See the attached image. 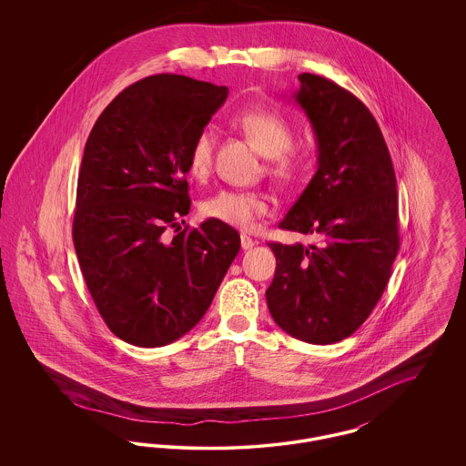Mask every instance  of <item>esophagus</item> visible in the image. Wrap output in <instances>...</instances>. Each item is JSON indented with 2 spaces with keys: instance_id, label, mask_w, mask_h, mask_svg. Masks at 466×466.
Returning <instances> with one entry per match:
<instances>
[{
  "instance_id": "esophagus-1",
  "label": "esophagus",
  "mask_w": 466,
  "mask_h": 466,
  "mask_svg": "<svg viewBox=\"0 0 466 466\" xmlns=\"http://www.w3.org/2000/svg\"><path fill=\"white\" fill-rule=\"evenodd\" d=\"M255 244L257 243H255L251 238H248V236H244V234L241 236V248H243V249H251Z\"/></svg>"
}]
</instances>
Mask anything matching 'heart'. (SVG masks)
<instances>
[{
    "instance_id": "heart-1",
    "label": "heart",
    "mask_w": 466,
    "mask_h": 466,
    "mask_svg": "<svg viewBox=\"0 0 466 466\" xmlns=\"http://www.w3.org/2000/svg\"><path fill=\"white\" fill-rule=\"evenodd\" d=\"M238 126L253 141L257 150L267 157V173L281 183L297 181L304 171V158L291 150L293 127L289 120L272 111H248L238 118ZM217 136L211 127L200 129L188 150V171L206 177L213 167ZM202 215L249 230L268 211V198L255 190L222 188L200 206Z\"/></svg>"
}]
</instances>
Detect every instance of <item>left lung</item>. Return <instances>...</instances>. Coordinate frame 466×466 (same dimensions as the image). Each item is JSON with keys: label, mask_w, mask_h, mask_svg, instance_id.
Segmentation results:
<instances>
[{"label": "left lung", "mask_w": 466, "mask_h": 466, "mask_svg": "<svg viewBox=\"0 0 466 466\" xmlns=\"http://www.w3.org/2000/svg\"><path fill=\"white\" fill-rule=\"evenodd\" d=\"M293 94L318 145V171L279 223L316 244L268 243L274 321L309 344L355 333L376 308L399 253L397 177L374 115L350 90L302 73Z\"/></svg>", "instance_id": "obj_1"}]
</instances>
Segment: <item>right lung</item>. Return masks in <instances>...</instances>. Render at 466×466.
<instances>
[{"instance_id":"1","label":"right lung","mask_w":466,"mask_h":466,"mask_svg":"<svg viewBox=\"0 0 466 466\" xmlns=\"http://www.w3.org/2000/svg\"><path fill=\"white\" fill-rule=\"evenodd\" d=\"M227 96L181 75L143 78L111 101L86 143L73 243L99 314L134 346L190 332L239 253L241 238L227 223L179 227L190 211V145Z\"/></svg>"}]
</instances>
